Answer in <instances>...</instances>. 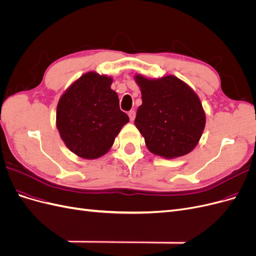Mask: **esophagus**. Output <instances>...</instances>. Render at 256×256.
<instances>
[{"mask_svg": "<svg viewBox=\"0 0 256 256\" xmlns=\"http://www.w3.org/2000/svg\"><path fill=\"white\" fill-rule=\"evenodd\" d=\"M128 115H129V118H130V120H131V122H134V118H136V111H134V110H131V111H129Z\"/></svg>", "mask_w": 256, "mask_h": 256, "instance_id": "34e87169", "label": "esophagus"}]
</instances>
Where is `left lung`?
<instances>
[{"label":"left lung","mask_w":256,"mask_h":256,"mask_svg":"<svg viewBox=\"0 0 256 256\" xmlns=\"http://www.w3.org/2000/svg\"><path fill=\"white\" fill-rule=\"evenodd\" d=\"M134 80L142 94L134 124L148 150L173 159L194 150L206 124L196 92L175 76L148 79L136 74Z\"/></svg>","instance_id":"8db88e82"}]
</instances>
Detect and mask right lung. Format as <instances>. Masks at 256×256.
Listing matches in <instances>:
<instances>
[{
  "mask_svg": "<svg viewBox=\"0 0 256 256\" xmlns=\"http://www.w3.org/2000/svg\"><path fill=\"white\" fill-rule=\"evenodd\" d=\"M113 79L90 72L81 76L60 96L56 127L62 140L76 156L97 159L112 147L115 138L129 122L120 109Z\"/></svg>",
  "mask_w": 256,
  "mask_h": 256,
  "instance_id": "obj_1",
  "label": "right lung"
}]
</instances>
